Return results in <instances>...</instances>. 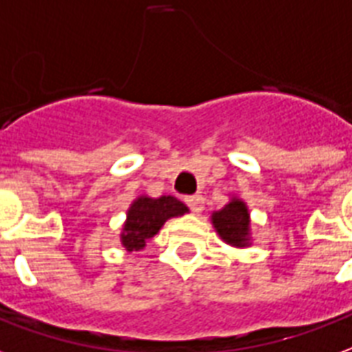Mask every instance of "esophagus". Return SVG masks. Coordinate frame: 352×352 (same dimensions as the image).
Returning <instances> with one entry per match:
<instances>
[{
	"mask_svg": "<svg viewBox=\"0 0 352 352\" xmlns=\"http://www.w3.org/2000/svg\"><path fill=\"white\" fill-rule=\"evenodd\" d=\"M186 204L193 214H201L204 208V199H202V195H191V197H186Z\"/></svg>",
	"mask_w": 352,
	"mask_h": 352,
	"instance_id": "1",
	"label": "esophagus"
}]
</instances>
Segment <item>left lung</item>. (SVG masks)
Segmentation results:
<instances>
[{
	"instance_id": "8db88e82",
	"label": "left lung",
	"mask_w": 352,
	"mask_h": 352,
	"mask_svg": "<svg viewBox=\"0 0 352 352\" xmlns=\"http://www.w3.org/2000/svg\"><path fill=\"white\" fill-rule=\"evenodd\" d=\"M214 225L225 242L232 245H245L248 242V227H250V214L242 201H232L227 206L215 212Z\"/></svg>"
}]
</instances>
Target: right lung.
<instances>
[{"mask_svg":"<svg viewBox=\"0 0 352 352\" xmlns=\"http://www.w3.org/2000/svg\"><path fill=\"white\" fill-rule=\"evenodd\" d=\"M187 206L174 197H161V199H148L140 197L138 201L133 202L127 223L123 227L122 242L129 251L142 250L146 240L157 234L159 229L168 217L174 215H184Z\"/></svg>","mask_w":352,"mask_h":352,"instance_id":"1","label":"right lung"}]
</instances>
